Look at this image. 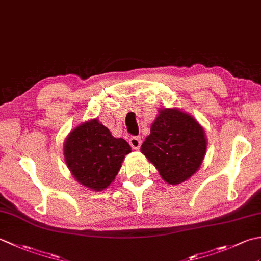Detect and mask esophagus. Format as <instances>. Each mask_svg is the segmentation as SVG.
Instances as JSON below:
<instances>
[{
    "label": "esophagus",
    "mask_w": 261,
    "mask_h": 261,
    "mask_svg": "<svg viewBox=\"0 0 261 261\" xmlns=\"http://www.w3.org/2000/svg\"><path fill=\"white\" fill-rule=\"evenodd\" d=\"M141 138L140 137H132V138H130V140H129V143H130V146L134 148V149H139L140 147H141Z\"/></svg>",
    "instance_id": "1"
}]
</instances>
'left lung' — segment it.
Here are the masks:
<instances>
[{
	"mask_svg": "<svg viewBox=\"0 0 261 261\" xmlns=\"http://www.w3.org/2000/svg\"><path fill=\"white\" fill-rule=\"evenodd\" d=\"M206 137L201 124L178 109H160L141 152L170 185L191 178L206 152Z\"/></svg>",
	"mask_w": 261,
	"mask_h": 261,
	"instance_id": "obj_1",
	"label": "left lung"
}]
</instances>
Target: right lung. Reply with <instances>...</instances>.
Instances as JSON below:
<instances>
[{"instance_id": "1", "label": "right lung", "mask_w": 261, "mask_h": 261, "mask_svg": "<svg viewBox=\"0 0 261 261\" xmlns=\"http://www.w3.org/2000/svg\"><path fill=\"white\" fill-rule=\"evenodd\" d=\"M131 147L122 138H114L97 119L80 124L64 143L66 165L75 179L90 190H105L118 175Z\"/></svg>"}]
</instances>
